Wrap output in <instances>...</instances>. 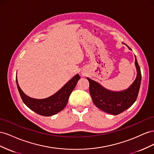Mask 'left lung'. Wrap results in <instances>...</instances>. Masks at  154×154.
Listing matches in <instances>:
<instances>
[{
	"instance_id": "8db88e82",
	"label": "left lung",
	"mask_w": 154,
	"mask_h": 154,
	"mask_svg": "<svg viewBox=\"0 0 154 154\" xmlns=\"http://www.w3.org/2000/svg\"><path fill=\"white\" fill-rule=\"evenodd\" d=\"M131 50L130 48L128 47ZM137 77L128 88L122 91H112L99 82L87 77L90 83V93L95 106L101 110L116 116L130 108L137 99L141 81V73L135 55Z\"/></svg>"
}]
</instances>
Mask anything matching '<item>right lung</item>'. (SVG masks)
Returning <instances> with one entry per match:
<instances>
[{"mask_svg": "<svg viewBox=\"0 0 154 154\" xmlns=\"http://www.w3.org/2000/svg\"><path fill=\"white\" fill-rule=\"evenodd\" d=\"M80 78L79 75H75L55 94L42 99L32 98L26 95L20 89L17 77L16 82L20 95L26 106L39 115L48 117L59 113L66 106L69 97Z\"/></svg>", "mask_w": 154, "mask_h": 154, "instance_id": "obj_1", "label": "right lung"}]
</instances>
